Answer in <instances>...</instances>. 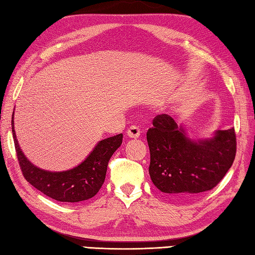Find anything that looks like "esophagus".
I'll use <instances>...</instances> for the list:
<instances>
[{
    "label": "esophagus",
    "mask_w": 255,
    "mask_h": 255,
    "mask_svg": "<svg viewBox=\"0 0 255 255\" xmlns=\"http://www.w3.org/2000/svg\"><path fill=\"white\" fill-rule=\"evenodd\" d=\"M140 134H141V129H140V128L136 127V126L129 127L128 129V135L129 137L136 138V137L140 136Z\"/></svg>",
    "instance_id": "1"
}]
</instances>
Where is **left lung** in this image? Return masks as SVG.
Wrapping results in <instances>:
<instances>
[{
  "mask_svg": "<svg viewBox=\"0 0 255 255\" xmlns=\"http://www.w3.org/2000/svg\"><path fill=\"white\" fill-rule=\"evenodd\" d=\"M151 180L172 196H191L212 190L232 166L237 153L234 128L194 141L170 115L160 114L147 129Z\"/></svg>",
  "mask_w": 255,
  "mask_h": 255,
  "instance_id": "1",
  "label": "left lung"
}]
</instances>
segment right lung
I'll use <instances>...</instances> for the list:
<instances>
[{"mask_svg": "<svg viewBox=\"0 0 255 255\" xmlns=\"http://www.w3.org/2000/svg\"><path fill=\"white\" fill-rule=\"evenodd\" d=\"M12 134L17 160L25 180L49 198L60 202L71 203L89 200L98 193L104 183L110 158L121 146L123 140L122 133L104 138L74 169L63 172H50L38 169L24 155L14 131L13 117Z\"/></svg>", "mask_w": 255, "mask_h": 255, "instance_id": "obj_1", "label": "right lung"}]
</instances>
